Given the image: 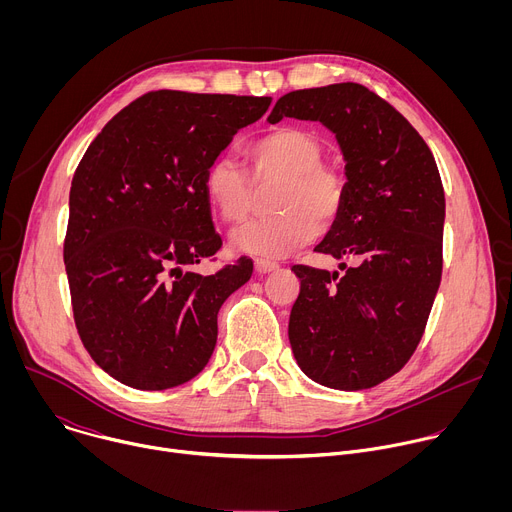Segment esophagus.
<instances>
[{
  "label": "esophagus",
  "mask_w": 512,
  "mask_h": 512,
  "mask_svg": "<svg viewBox=\"0 0 512 512\" xmlns=\"http://www.w3.org/2000/svg\"><path fill=\"white\" fill-rule=\"evenodd\" d=\"M255 269H257V273H271V271L279 269V265L269 259H255Z\"/></svg>",
  "instance_id": "1"
}]
</instances>
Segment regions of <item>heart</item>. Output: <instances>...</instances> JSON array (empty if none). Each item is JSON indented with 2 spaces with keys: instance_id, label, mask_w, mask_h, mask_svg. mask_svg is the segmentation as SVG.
Returning <instances> with one entry per match:
<instances>
[{
  "instance_id": "b5f03b06",
  "label": "heart",
  "mask_w": 512,
  "mask_h": 512,
  "mask_svg": "<svg viewBox=\"0 0 512 512\" xmlns=\"http://www.w3.org/2000/svg\"><path fill=\"white\" fill-rule=\"evenodd\" d=\"M255 182L279 180L271 198L275 214L239 229L231 243L239 253L279 259L314 241L320 227H330L346 198L338 170L322 164L324 145L308 129L277 127L251 141L245 150ZM202 190L212 210L227 225L249 216L253 188L241 164L221 156L208 162Z\"/></svg>"
}]
</instances>
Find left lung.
Here are the masks:
<instances>
[{
	"mask_svg": "<svg viewBox=\"0 0 512 512\" xmlns=\"http://www.w3.org/2000/svg\"><path fill=\"white\" fill-rule=\"evenodd\" d=\"M320 121L338 139L344 206L314 249L358 263L338 271L294 265L300 296L289 344L316 383L371 389L415 352L442 281L446 196L431 150L385 99L358 83L283 95L269 121Z\"/></svg>",
	"mask_w": 512,
	"mask_h": 512,
	"instance_id": "1",
	"label": "left lung"
}]
</instances>
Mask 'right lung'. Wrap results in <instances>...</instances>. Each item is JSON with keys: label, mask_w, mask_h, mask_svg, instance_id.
<instances>
[{"label": "right lung", "mask_w": 512, "mask_h": 512, "mask_svg": "<svg viewBox=\"0 0 512 512\" xmlns=\"http://www.w3.org/2000/svg\"><path fill=\"white\" fill-rule=\"evenodd\" d=\"M269 105V97L152 91L85 152L70 186L64 267L79 336L119 383L178 387L212 356L218 310L249 281L253 261L206 277L190 269L223 247L202 174Z\"/></svg>", "instance_id": "1"}]
</instances>
